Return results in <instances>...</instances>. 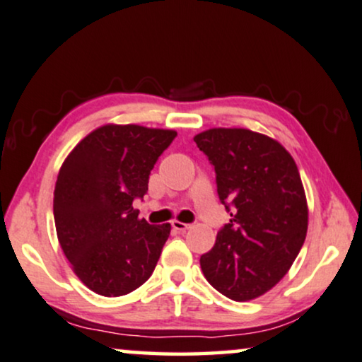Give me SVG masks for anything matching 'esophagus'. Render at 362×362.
Wrapping results in <instances>:
<instances>
[{
    "instance_id": "esophagus-1",
    "label": "esophagus",
    "mask_w": 362,
    "mask_h": 362,
    "mask_svg": "<svg viewBox=\"0 0 362 362\" xmlns=\"http://www.w3.org/2000/svg\"><path fill=\"white\" fill-rule=\"evenodd\" d=\"M172 228L177 230V231H187L189 228H192V225L190 223H184V221L173 220L172 221Z\"/></svg>"
}]
</instances>
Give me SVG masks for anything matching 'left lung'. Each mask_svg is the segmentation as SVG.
<instances>
[{
    "label": "left lung",
    "instance_id": "1",
    "mask_svg": "<svg viewBox=\"0 0 362 362\" xmlns=\"http://www.w3.org/2000/svg\"><path fill=\"white\" fill-rule=\"evenodd\" d=\"M194 141L215 168L216 192L231 216L200 257L202 272L230 300H255L285 276L305 243L300 172L281 144L248 129H209Z\"/></svg>",
    "mask_w": 362,
    "mask_h": 362
}]
</instances>
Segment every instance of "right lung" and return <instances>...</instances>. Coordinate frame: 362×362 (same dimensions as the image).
Returning <instances> with one entry per match:
<instances>
[{"label":"right lung","mask_w":362,"mask_h":362,"mask_svg":"<svg viewBox=\"0 0 362 362\" xmlns=\"http://www.w3.org/2000/svg\"><path fill=\"white\" fill-rule=\"evenodd\" d=\"M177 137L168 129L107 124L86 136L62 163L54 189V223L77 278L103 296L144 285L160 258L170 223L139 220L148 175Z\"/></svg>","instance_id":"right-lung-1"}]
</instances>
